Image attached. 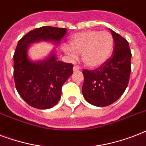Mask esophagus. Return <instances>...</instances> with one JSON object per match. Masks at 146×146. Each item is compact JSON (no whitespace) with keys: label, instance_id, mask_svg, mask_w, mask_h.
I'll return each instance as SVG.
<instances>
[{"label":"esophagus","instance_id":"obj_1","mask_svg":"<svg viewBox=\"0 0 146 146\" xmlns=\"http://www.w3.org/2000/svg\"><path fill=\"white\" fill-rule=\"evenodd\" d=\"M80 70V67L78 66H73V72H76V71H79Z\"/></svg>","mask_w":146,"mask_h":146}]
</instances>
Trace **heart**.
<instances>
[{
    "label": "heart",
    "instance_id": "1",
    "mask_svg": "<svg viewBox=\"0 0 146 146\" xmlns=\"http://www.w3.org/2000/svg\"><path fill=\"white\" fill-rule=\"evenodd\" d=\"M70 46L64 45V51L70 59L76 60L82 53L86 66L97 68L110 58L113 49V38L108 32L87 30L73 35Z\"/></svg>",
    "mask_w": 146,
    "mask_h": 146
}]
</instances>
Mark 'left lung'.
<instances>
[{
  "mask_svg": "<svg viewBox=\"0 0 146 146\" xmlns=\"http://www.w3.org/2000/svg\"><path fill=\"white\" fill-rule=\"evenodd\" d=\"M110 31L114 41L112 56L96 70L82 71V95L94 106L105 107L116 102L127 89L131 72L129 43L114 31Z\"/></svg>",
  "mask_w": 146,
  "mask_h": 146,
  "instance_id": "1",
  "label": "left lung"
}]
</instances>
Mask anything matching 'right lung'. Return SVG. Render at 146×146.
<instances>
[{"mask_svg":"<svg viewBox=\"0 0 146 146\" xmlns=\"http://www.w3.org/2000/svg\"><path fill=\"white\" fill-rule=\"evenodd\" d=\"M66 29L42 26L29 32L19 40L13 55V77L22 98L30 106L49 109L61 97V88L73 74V65L57 60L55 50L43 60L33 61L29 57L32 44L40 42L59 44Z\"/></svg>","mask_w":146,"mask_h":146,"instance_id":"right-lung-1","label":"right lung"}]
</instances>
